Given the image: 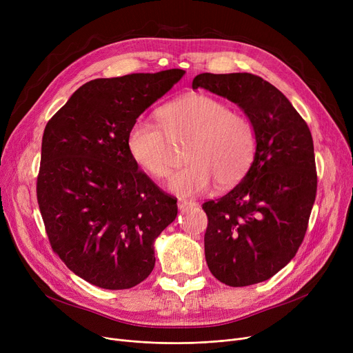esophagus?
I'll return each mask as SVG.
<instances>
[{"label": "esophagus", "mask_w": 353, "mask_h": 353, "mask_svg": "<svg viewBox=\"0 0 353 353\" xmlns=\"http://www.w3.org/2000/svg\"><path fill=\"white\" fill-rule=\"evenodd\" d=\"M196 205H197L196 201L186 200V199H179V201H177V206H179L180 210H184V209H188V208H194Z\"/></svg>", "instance_id": "1"}]
</instances>
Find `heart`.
Returning a JSON list of instances; mask_svg holds the SVG:
<instances>
[{"label":"heart","mask_w":353,"mask_h":353,"mask_svg":"<svg viewBox=\"0 0 353 353\" xmlns=\"http://www.w3.org/2000/svg\"><path fill=\"white\" fill-rule=\"evenodd\" d=\"M159 125L137 119L128 128L127 150L136 165L156 180L170 177L176 164L170 143L190 140L184 157L190 164L177 172L169 189L179 196H196L213 181L229 188L242 180L256 153V130L245 116L212 96L190 92L157 111Z\"/></svg>","instance_id":"obj_1"}]
</instances>
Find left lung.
<instances>
[{
  "instance_id": "obj_1",
  "label": "left lung",
  "mask_w": 353,
  "mask_h": 353,
  "mask_svg": "<svg viewBox=\"0 0 353 353\" xmlns=\"http://www.w3.org/2000/svg\"><path fill=\"white\" fill-rule=\"evenodd\" d=\"M192 87L237 104L256 130L249 172L228 194L203 203V210L212 274L233 288L261 283L303 242L318 189L310 130L283 92L254 74L203 72Z\"/></svg>"
}]
</instances>
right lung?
I'll use <instances>...</instances> for the list:
<instances>
[{
	"instance_id": "1",
	"label": "right lung",
	"mask_w": 353,
	"mask_h": 353,
	"mask_svg": "<svg viewBox=\"0 0 353 353\" xmlns=\"http://www.w3.org/2000/svg\"><path fill=\"white\" fill-rule=\"evenodd\" d=\"M179 68L97 79L47 123L37 200L52 250L85 282L130 289L152 273L154 240L177 200L139 170L127 133L181 77Z\"/></svg>"
}]
</instances>
